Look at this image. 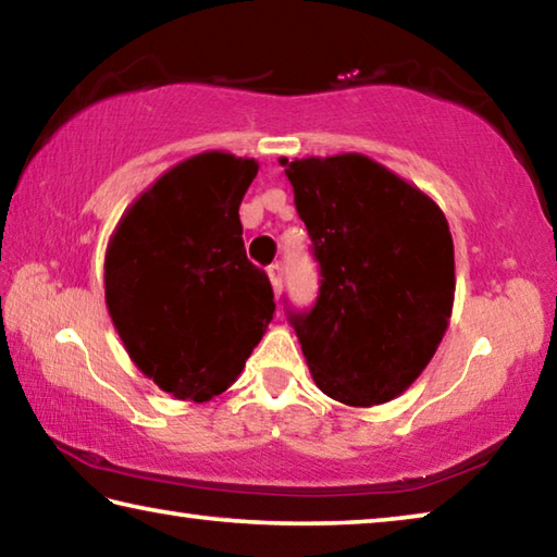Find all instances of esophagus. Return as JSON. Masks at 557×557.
<instances>
[{
    "label": "esophagus",
    "instance_id": "obj_1",
    "mask_svg": "<svg viewBox=\"0 0 557 557\" xmlns=\"http://www.w3.org/2000/svg\"><path fill=\"white\" fill-rule=\"evenodd\" d=\"M268 275H270L272 287H275V295H280V292H282V282H285V268H282L280 262H275V265L268 268Z\"/></svg>",
    "mask_w": 557,
    "mask_h": 557
}]
</instances>
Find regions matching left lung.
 Listing matches in <instances>:
<instances>
[{"instance_id":"obj_1","label":"left lung","mask_w":557,"mask_h":557,"mask_svg":"<svg viewBox=\"0 0 557 557\" xmlns=\"http://www.w3.org/2000/svg\"><path fill=\"white\" fill-rule=\"evenodd\" d=\"M282 166L322 277L312 309H287L314 383L354 408L398 398L449 324L455 245L445 213L363 154Z\"/></svg>"}]
</instances>
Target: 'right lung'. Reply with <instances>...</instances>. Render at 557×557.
I'll use <instances>...</instances> for the list:
<instances>
[{
    "instance_id": "obj_1",
    "label": "right lung",
    "mask_w": 557,
    "mask_h": 557,
    "mask_svg": "<svg viewBox=\"0 0 557 557\" xmlns=\"http://www.w3.org/2000/svg\"><path fill=\"white\" fill-rule=\"evenodd\" d=\"M256 174V159L228 152L186 159L129 206L108 245L112 324L137 369L182 400L228 388L275 314L238 215Z\"/></svg>"
}]
</instances>
